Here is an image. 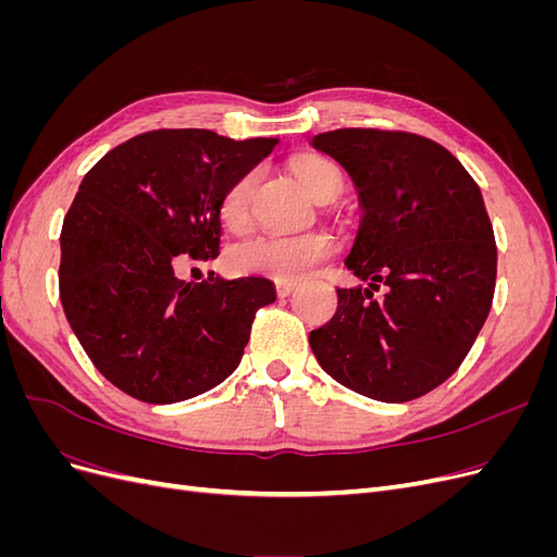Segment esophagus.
Returning a JSON list of instances; mask_svg holds the SVG:
<instances>
[{"instance_id": "esophagus-1", "label": "esophagus", "mask_w": 557, "mask_h": 557, "mask_svg": "<svg viewBox=\"0 0 557 557\" xmlns=\"http://www.w3.org/2000/svg\"><path fill=\"white\" fill-rule=\"evenodd\" d=\"M297 281H276V293L278 297H288L290 293H295Z\"/></svg>"}]
</instances>
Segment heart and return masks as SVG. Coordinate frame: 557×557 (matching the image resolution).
I'll use <instances>...</instances> for the list:
<instances>
[{"mask_svg":"<svg viewBox=\"0 0 557 557\" xmlns=\"http://www.w3.org/2000/svg\"><path fill=\"white\" fill-rule=\"evenodd\" d=\"M295 174L313 199L327 193H339L342 172L330 158L307 156L295 162ZM258 172H244L234 178L218 205L221 221L227 227H242L248 218V201ZM332 239L325 232L301 234H256V237L234 244L227 252V264L237 274H260L288 281L311 272L313 267L332 256Z\"/></svg>","mask_w":557,"mask_h":557,"instance_id":"obj_1","label":"heart"}]
</instances>
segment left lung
Instances as JSON below:
<instances>
[{"instance_id": "1", "label": "left lung", "mask_w": 557, "mask_h": 557, "mask_svg": "<svg viewBox=\"0 0 557 557\" xmlns=\"http://www.w3.org/2000/svg\"><path fill=\"white\" fill-rule=\"evenodd\" d=\"M311 146L356 183L364 215L346 267L369 283L336 288V313L309 334L313 356L364 397H423L462 364L493 307L497 246L479 185L411 132L344 127Z\"/></svg>"}]
</instances>
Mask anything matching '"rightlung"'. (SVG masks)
Wrapping results in <instances>:
<instances>
[{"instance_id":"1","label":"right lung","mask_w":557,"mask_h":557,"mask_svg":"<svg viewBox=\"0 0 557 557\" xmlns=\"http://www.w3.org/2000/svg\"><path fill=\"white\" fill-rule=\"evenodd\" d=\"M276 144L153 129L109 150L81 181L60 232L62 309L99 374L129 397L183 401L239 367L274 283H195L174 272L183 260L218 258L223 193Z\"/></svg>"}]
</instances>
